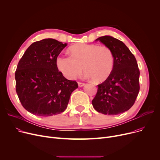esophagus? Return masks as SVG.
Instances as JSON below:
<instances>
[{"mask_svg": "<svg viewBox=\"0 0 160 160\" xmlns=\"http://www.w3.org/2000/svg\"><path fill=\"white\" fill-rule=\"evenodd\" d=\"M78 84L79 87H83V86L85 85V83H82V82H78Z\"/></svg>", "mask_w": 160, "mask_h": 160, "instance_id": "34e87169", "label": "esophagus"}]
</instances>
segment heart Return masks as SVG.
<instances>
[{"instance_id": "heart-1", "label": "heart", "mask_w": 160, "mask_h": 160, "mask_svg": "<svg viewBox=\"0 0 160 160\" xmlns=\"http://www.w3.org/2000/svg\"><path fill=\"white\" fill-rule=\"evenodd\" d=\"M71 56L59 55L56 66L64 77L74 79L83 70L96 83L104 82L111 75L114 56L110 48L98 45L78 43L70 48Z\"/></svg>"}]
</instances>
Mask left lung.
I'll return each instance as SVG.
<instances>
[{
	"label": "left lung",
	"instance_id": "8db88e82",
	"mask_svg": "<svg viewBox=\"0 0 160 160\" xmlns=\"http://www.w3.org/2000/svg\"><path fill=\"white\" fill-rule=\"evenodd\" d=\"M110 48L114 56L113 71L101 84L98 85L93 108L104 115L122 113L133 105L139 91V70L136 59L122 41L110 36L97 38Z\"/></svg>",
	"mask_w": 160,
	"mask_h": 160
}]
</instances>
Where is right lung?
Masks as SVG:
<instances>
[{"label":"right lung","mask_w":160,"mask_h":160,"mask_svg":"<svg viewBox=\"0 0 160 160\" xmlns=\"http://www.w3.org/2000/svg\"><path fill=\"white\" fill-rule=\"evenodd\" d=\"M67 45L50 38L34 42L19 62L16 92L30 113L48 117L63 112L78 88L77 82L66 79L56 66V58Z\"/></svg>","instance_id":"add662e5"}]
</instances>
